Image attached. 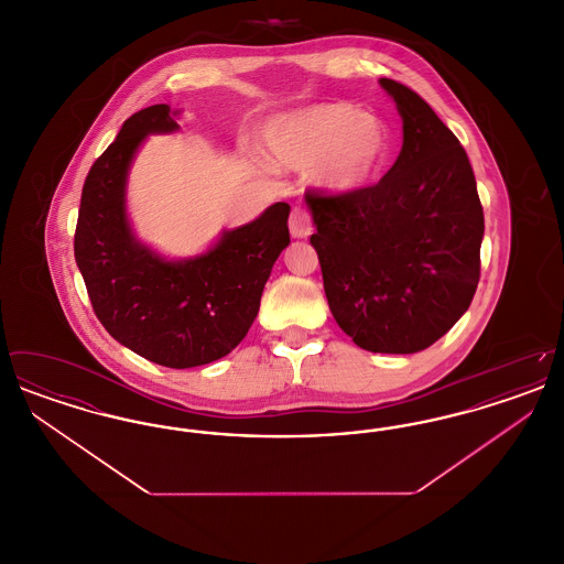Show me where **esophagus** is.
I'll list each match as a JSON object with an SVG mask.
<instances>
[{
  "instance_id": "34e87169",
  "label": "esophagus",
  "mask_w": 564,
  "mask_h": 564,
  "mask_svg": "<svg viewBox=\"0 0 564 564\" xmlns=\"http://www.w3.org/2000/svg\"><path fill=\"white\" fill-rule=\"evenodd\" d=\"M290 232L295 239H306L313 232V217L304 207H294L290 215Z\"/></svg>"
}]
</instances>
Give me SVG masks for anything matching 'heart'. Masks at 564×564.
<instances>
[{
	"mask_svg": "<svg viewBox=\"0 0 564 564\" xmlns=\"http://www.w3.org/2000/svg\"><path fill=\"white\" fill-rule=\"evenodd\" d=\"M272 159L290 169L317 164V182L332 192L366 186L389 150L375 116L350 104H323L274 120L267 133Z\"/></svg>",
	"mask_w": 564,
	"mask_h": 564,
	"instance_id": "heart-1",
	"label": "heart"
}]
</instances>
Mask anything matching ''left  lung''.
Wrapping results in <instances>:
<instances>
[{
	"mask_svg": "<svg viewBox=\"0 0 564 564\" xmlns=\"http://www.w3.org/2000/svg\"><path fill=\"white\" fill-rule=\"evenodd\" d=\"M403 120L395 164L368 188L308 189L323 290L361 349L408 355L440 340L480 281L484 212L455 133L414 90L380 78Z\"/></svg>",
	"mask_w": 564,
	"mask_h": 564,
	"instance_id": "8db88e82",
	"label": "left lung"
}]
</instances>
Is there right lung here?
<instances>
[{"instance_id":"1","label":"right lung","mask_w":564,"mask_h":564,"mask_svg":"<svg viewBox=\"0 0 564 564\" xmlns=\"http://www.w3.org/2000/svg\"><path fill=\"white\" fill-rule=\"evenodd\" d=\"M177 129L175 111L164 104L124 120L86 175L74 251L109 336L154 364L184 370L221 359L249 332L272 264L290 245V205H270L251 224L224 232L207 253L182 262L141 245L127 219V175L148 134Z\"/></svg>"}]
</instances>
